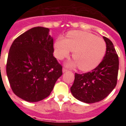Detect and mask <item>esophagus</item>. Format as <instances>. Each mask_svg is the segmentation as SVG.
Returning a JSON list of instances; mask_svg holds the SVG:
<instances>
[{"mask_svg":"<svg viewBox=\"0 0 126 126\" xmlns=\"http://www.w3.org/2000/svg\"><path fill=\"white\" fill-rule=\"evenodd\" d=\"M62 71H63V73H65V72L67 71V69L66 68H65V67H63V69H62Z\"/></svg>","mask_w":126,"mask_h":126,"instance_id":"obj_1","label":"esophagus"}]
</instances>
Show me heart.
<instances>
[{
    "instance_id": "1",
    "label": "heart",
    "mask_w": 126,
    "mask_h": 126,
    "mask_svg": "<svg viewBox=\"0 0 126 126\" xmlns=\"http://www.w3.org/2000/svg\"><path fill=\"white\" fill-rule=\"evenodd\" d=\"M73 52L74 62L71 66L78 65L80 70L89 71L96 67L105 55L106 43L103 39L96 37L88 32L72 31L67 34V38L59 36L55 43V55L62 59Z\"/></svg>"
}]
</instances>
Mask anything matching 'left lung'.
I'll list each match as a JSON object with an SVG mask.
<instances>
[{"mask_svg": "<svg viewBox=\"0 0 126 126\" xmlns=\"http://www.w3.org/2000/svg\"><path fill=\"white\" fill-rule=\"evenodd\" d=\"M106 43V53L96 68L84 74L75 73L74 83L71 87L73 96L81 102L93 103L109 95L117 84L119 71V57L113 43L103 36Z\"/></svg>", "mask_w": 126, "mask_h": 126, "instance_id": "1", "label": "left lung"}]
</instances>
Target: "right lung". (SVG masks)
<instances>
[{
  "mask_svg": "<svg viewBox=\"0 0 126 126\" xmlns=\"http://www.w3.org/2000/svg\"><path fill=\"white\" fill-rule=\"evenodd\" d=\"M48 32L47 28H33L16 38L9 49L6 73L10 86L16 95L27 102L49 96L62 74Z\"/></svg>",
  "mask_w": 126,
  "mask_h": 126,
  "instance_id": "add662e5",
  "label": "right lung"
}]
</instances>
